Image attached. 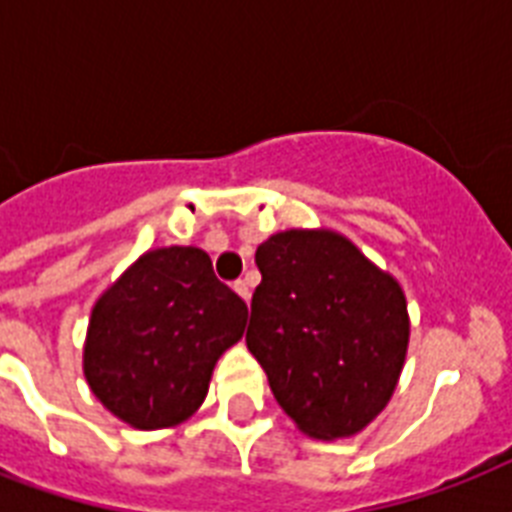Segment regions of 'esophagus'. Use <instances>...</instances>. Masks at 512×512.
I'll list each match as a JSON object with an SVG mask.
<instances>
[{
	"label": "esophagus",
	"mask_w": 512,
	"mask_h": 512,
	"mask_svg": "<svg viewBox=\"0 0 512 512\" xmlns=\"http://www.w3.org/2000/svg\"><path fill=\"white\" fill-rule=\"evenodd\" d=\"M233 289H236V295L244 300V303H249V295H252V289H249V281L247 279H239L233 281Z\"/></svg>",
	"instance_id": "34e87169"
}]
</instances>
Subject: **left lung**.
I'll use <instances>...</instances> for the list:
<instances>
[{
  "label": "left lung",
  "mask_w": 512,
  "mask_h": 512,
  "mask_svg": "<svg viewBox=\"0 0 512 512\" xmlns=\"http://www.w3.org/2000/svg\"><path fill=\"white\" fill-rule=\"evenodd\" d=\"M247 348L281 409L313 438L366 428L393 396L409 342L406 297L332 231H284L255 252Z\"/></svg>",
  "instance_id": "obj_1"
}]
</instances>
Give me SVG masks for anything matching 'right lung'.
I'll return each instance as SVG.
<instances>
[{
	"label": "right lung",
	"instance_id": "add662e5",
	"mask_svg": "<svg viewBox=\"0 0 512 512\" xmlns=\"http://www.w3.org/2000/svg\"><path fill=\"white\" fill-rule=\"evenodd\" d=\"M244 324L247 303L217 279L204 249H154L95 305L84 377L132 428H170L199 409Z\"/></svg>",
	"mask_w": 512,
	"mask_h": 512
}]
</instances>
